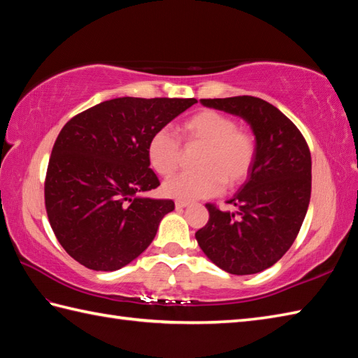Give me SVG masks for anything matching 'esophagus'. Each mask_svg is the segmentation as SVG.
I'll list each match as a JSON object with an SVG mask.
<instances>
[{"label":"esophagus","mask_w":358,"mask_h":358,"mask_svg":"<svg viewBox=\"0 0 358 358\" xmlns=\"http://www.w3.org/2000/svg\"><path fill=\"white\" fill-rule=\"evenodd\" d=\"M187 204H189V201H186V200H177V201H175V208L181 209V208H186Z\"/></svg>","instance_id":"34e87169"}]
</instances>
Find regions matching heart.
I'll use <instances>...</instances> for the list:
<instances>
[{
	"instance_id": "1",
	"label": "heart",
	"mask_w": 358,
	"mask_h": 358,
	"mask_svg": "<svg viewBox=\"0 0 358 358\" xmlns=\"http://www.w3.org/2000/svg\"><path fill=\"white\" fill-rule=\"evenodd\" d=\"M178 132L186 148H201L195 173H183L167 180L163 192L180 200L206 199L226 187H237L249 177L257 157L255 135L238 127L231 115L203 109L186 118ZM181 144L166 129L150 136L148 158L162 177H171L181 163Z\"/></svg>"
}]
</instances>
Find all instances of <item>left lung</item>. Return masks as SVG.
Returning <instances> with one entry per match:
<instances>
[{
	"mask_svg": "<svg viewBox=\"0 0 358 358\" xmlns=\"http://www.w3.org/2000/svg\"><path fill=\"white\" fill-rule=\"evenodd\" d=\"M208 108L245 118L257 140L248 181L220 210L208 203V223L195 232L203 252L234 275L275 264L300 232L310 200V150L305 136L275 106L257 96L200 100Z\"/></svg>",
	"mask_w": 358,
	"mask_h": 358,
	"instance_id": "1",
	"label": "left lung"
}]
</instances>
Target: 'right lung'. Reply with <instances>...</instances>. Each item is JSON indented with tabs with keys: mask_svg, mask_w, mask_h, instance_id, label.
<instances>
[{
	"mask_svg": "<svg viewBox=\"0 0 358 358\" xmlns=\"http://www.w3.org/2000/svg\"><path fill=\"white\" fill-rule=\"evenodd\" d=\"M195 103L123 96L64 124L49 158L44 204L53 234L73 260L94 271H117L155 238L175 204L138 196L159 186L149 167L148 144Z\"/></svg>",
	"mask_w": 358,
	"mask_h": 358,
	"instance_id": "1",
	"label": "right lung"
}]
</instances>
